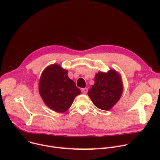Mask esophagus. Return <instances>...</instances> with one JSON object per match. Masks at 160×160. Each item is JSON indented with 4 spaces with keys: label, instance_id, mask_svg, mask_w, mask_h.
<instances>
[{
    "label": "esophagus",
    "instance_id": "34e87169",
    "mask_svg": "<svg viewBox=\"0 0 160 160\" xmlns=\"http://www.w3.org/2000/svg\"><path fill=\"white\" fill-rule=\"evenodd\" d=\"M81 91H82V93H83V94H86L87 93H88V88H83V89H82V90H81Z\"/></svg>",
    "mask_w": 160,
    "mask_h": 160
}]
</instances>
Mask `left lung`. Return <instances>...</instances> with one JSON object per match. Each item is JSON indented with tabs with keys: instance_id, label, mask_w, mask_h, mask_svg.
<instances>
[{
	"instance_id": "8db88e82",
	"label": "left lung",
	"mask_w": 160,
	"mask_h": 160,
	"mask_svg": "<svg viewBox=\"0 0 160 160\" xmlns=\"http://www.w3.org/2000/svg\"><path fill=\"white\" fill-rule=\"evenodd\" d=\"M122 91L120 75L116 71L110 69L107 72H98L94 84L89 90L88 95L96 107L108 110L118 102Z\"/></svg>"
}]
</instances>
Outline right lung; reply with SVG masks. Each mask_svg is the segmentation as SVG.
<instances>
[{"mask_svg":"<svg viewBox=\"0 0 160 160\" xmlns=\"http://www.w3.org/2000/svg\"><path fill=\"white\" fill-rule=\"evenodd\" d=\"M39 92L46 105L52 110L62 113L71 106L75 97L81 92L68 71L59 64H52L42 71Z\"/></svg>","mask_w":160,"mask_h":160,"instance_id":"add662e5","label":"right lung"}]
</instances>
